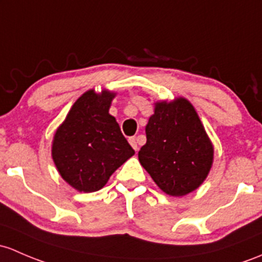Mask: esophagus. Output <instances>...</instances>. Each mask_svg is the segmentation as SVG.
<instances>
[{
	"label": "esophagus",
	"mask_w": 262,
	"mask_h": 262,
	"mask_svg": "<svg viewBox=\"0 0 262 262\" xmlns=\"http://www.w3.org/2000/svg\"><path fill=\"white\" fill-rule=\"evenodd\" d=\"M129 143H130V145L133 147V149L138 150V143H137V138L136 137H132V138H129Z\"/></svg>",
	"instance_id": "1"
}]
</instances>
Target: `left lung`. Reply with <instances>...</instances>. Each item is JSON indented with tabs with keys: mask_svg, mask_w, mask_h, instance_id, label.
Returning a JSON list of instances; mask_svg holds the SVG:
<instances>
[{
	"mask_svg": "<svg viewBox=\"0 0 262 262\" xmlns=\"http://www.w3.org/2000/svg\"><path fill=\"white\" fill-rule=\"evenodd\" d=\"M139 162L157 186L170 196H184L207 177L213 148L196 110L186 99L157 103L147 126Z\"/></svg>",
	"mask_w": 262,
	"mask_h": 262,
	"instance_id": "8db88e82",
	"label": "left lung"
}]
</instances>
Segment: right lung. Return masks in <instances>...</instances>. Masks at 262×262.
Returning <instances> with one entry per match:
<instances>
[{"label": "right lung", "mask_w": 262, "mask_h": 262, "mask_svg": "<svg viewBox=\"0 0 262 262\" xmlns=\"http://www.w3.org/2000/svg\"><path fill=\"white\" fill-rule=\"evenodd\" d=\"M114 94L89 90L73 105L56 130L52 158L61 177L80 192L103 188L109 177L134 154L109 114Z\"/></svg>", "instance_id": "obj_1"}]
</instances>
